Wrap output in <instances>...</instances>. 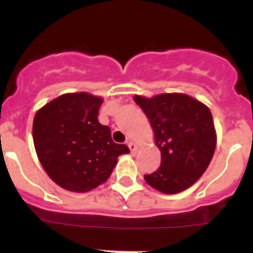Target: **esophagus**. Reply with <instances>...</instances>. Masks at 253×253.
<instances>
[{"label":"esophagus","instance_id":"34e87169","mask_svg":"<svg viewBox=\"0 0 253 253\" xmlns=\"http://www.w3.org/2000/svg\"><path fill=\"white\" fill-rule=\"evenodd\" d=\"M128 147H129V149H130L131 153H135V152L138 151V146L134 142H131V140L130 142H128Z\"/></svg>","mask_w":253,"mask_h":253}]
</instances>
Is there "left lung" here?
<instances>
[{"mask_svg":"<svg viewBox=\"0 0 253 253\" xmlns=\"http://www.w3.org/2000/svg\"><path fill=\"white\" fill-rule=\"evenodd\" d=\"M151 122L161 166L144 175L147 184L163 194H177L200 178L213 158L216 135L209 107L185 93L134 96Z\"/></svg>","mask_w":253,"mask_h":253,"instance_id":"left-lung-1","label":"left lung"}]
</instances>
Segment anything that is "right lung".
I'll return each mask as SVG.
<instances>
[{
    "label": "right lung",
    "mask_w": 253,
    "mask_h": 253,
    "mask_svg": "<svg viewBox=\"0 0 253 253\" xmlns=\"http://www.w3.org/2000/svg\"><path fill=\"white\" fill-rule=\"evenodd\" d=\"M101 97L87 92L66 93L35 114L33 139L38 158L49 177L60 187L86 193L110 177L125 144L111 139L100 124Z\"/></svg>",
    "instance_id": "1"
}]
</instances>
